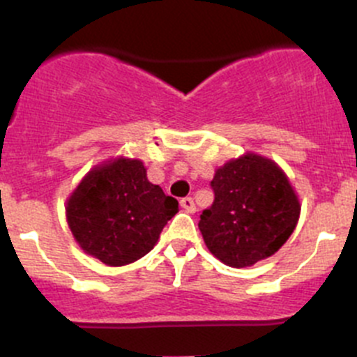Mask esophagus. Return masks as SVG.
I'll return each instance as SVG.
<instances>
[{"mask_svg": "<svg viewBox=\"0 0 357 357\" xmlns=\"http://www.w3.org/2000/svg\"><path fill=\"white\" fill-rule=\"evenodd\" d=\"M179 204H181V207L185 208L186 212H190V214H193V212L197 211L195 202H193L192 197H185V199H181V202H179Z\"/></svg>", "mask_w": 357, "mask_h": 357, "instance_id": "34e87169", "label": "esophagus"}]
</instances>
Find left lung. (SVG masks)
Wrapping results in <instances>:
<instances>
[{"instance_id":"obj_1","label":"left lung","mask_w":357,"mask_h":357,"mask_svg":"<svg viewBox=\"0 0 357 357\" xmlns=\"http://www.w3.org/2000/svg\"><path fill=\"white\" fill-rule=\"evenodd\" d=\"M214 202L199 228L212 255L231 268L271 257L289 240L301 204L285 172L269 158L247 153L226 162L211 181Z\"/></svg>"}]
</instances>
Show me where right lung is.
Instances as JSON below:
<instances>
[{
	"label": "right lung",
	"instance_id": "obj_1",
	"mask_svg": "<svg viewBox=\"0 0 357 357\" xmlns=\"http://www.w3.org/2000/svg\"><path fill=\"white\" fill-rule=\"evenodd\" d=\"M67 222L86 254L126 266L149 254L178 212V200L146 179L138 158L96 165L67 200Z\"/></svg>",
	"mask_w": 357,
	"mask_h": 357
}]
</instances>
